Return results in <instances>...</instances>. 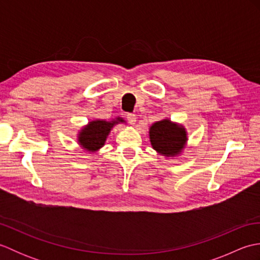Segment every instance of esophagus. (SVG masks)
<instances>
[{"label":"esophagus","instance_id":"esophagus-1","mask_svg":"<svg viewBox=\"0 0 260 260\" xmlns=\"http://www.w3.org/2000/svg\"><path fill=\"white\" fill-rule=\"evenodd\" d=\"M126 118H127V120H128V123L131 125H134L136 123V115L135 114H127Z\"/></svg>","mask_w":260,"mask_h":260}]
</instances>
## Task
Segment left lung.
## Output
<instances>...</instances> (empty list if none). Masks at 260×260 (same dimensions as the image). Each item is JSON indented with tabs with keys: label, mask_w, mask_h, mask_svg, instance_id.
Here are the masks:
<instances>
[{
	"label": "left lung",
	"mask_w": 260,
	"mask_h": 260,
	"mask_svg": "<svg viewBox=\"0 0 260 260\" xmlns=\"http://www.w3.org/2000/svg\"><path fill=\"white\" fill-rule=\"evenodd\" d=\"M150 141L158 154L173 157L179 155L186 144V131L182 125L163 119L150 127Z\"/></svg>",
	"instance_id": "obj_1"
}]
</instances>
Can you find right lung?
<instances>
[{
	"label": "right lung",
	"instance_id": "1",
	"mask_svg": "<svg viewBox=\"0 0 260 260\" xmlns=\"http://www.w3.org/2000/svg\"><path fill=\"white\" fill-rule=\"evenodd\" d=\"M123 118L117 117L113 120L95 119L84 126L78 134L79 145L88 152H97L105 145V142L113 127L123 123Z\"/></svg>",
	"mask_w": 260,
	"mask_h": 260
}]
</instances>
